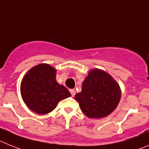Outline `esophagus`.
<instances>
[{
  "mask_svg": "<svg viewBox=\"0 0 149 149\" xmlns=\"http://www.w3.org/2000/svg\"><path fill=\"white\" fill-rule=\"evenodd\" d=\"M70 93H71V96H75V93H76V92H75V90H73V89L70 90Z\"/></svg>",
  "mask_w": 149,
  "mask_h": 149,
  "instance_id": "esophagus-1",
  "label": "esophagus"
}]
</instances>
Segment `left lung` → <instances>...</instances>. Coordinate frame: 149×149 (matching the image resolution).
<instances>
[{"label":"left lung","instance_id":"8db88e82","mask_svg":"<svg viewBox=\"0 0 149 149\" xmlns=\"http://www.w3.org/2000/svg\"><path fill=\"white\" fill-rule=\"evenodd\" d=\"M121 98L118 83L106 72L91 70L82 83L80 93L75 95L81 111L88 117L100 119L111 114Z\"/></svg>","mask_w":149,"mask_h":149}]
</instances>
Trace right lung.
Here are the masks:
<instances>
[{
    "instance_id": "add662e5",
    "label": "right lung",
    "mask_w": 149,
    "mask_h": 149,
    "mask_svg": "<svg viewBox=\"0 0 149 149\" xmlns=\"http://www.w3.org/2000/svg\"><path fill=\"white\" fill-rule=\"evenodd\" d=\"M56 70L47 64L33 67L21 83V93L26 106L38 114H46L56 108L61 100L71 96L56 79Z\"/></svg>"
}]
</instances>
